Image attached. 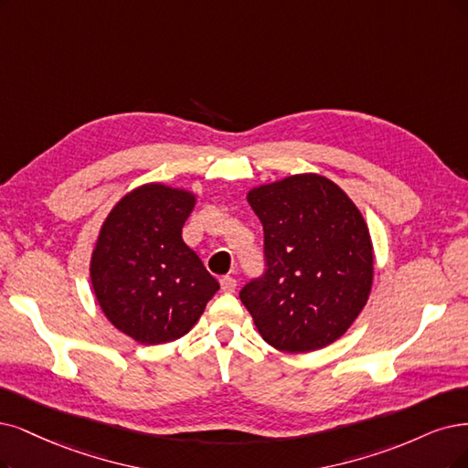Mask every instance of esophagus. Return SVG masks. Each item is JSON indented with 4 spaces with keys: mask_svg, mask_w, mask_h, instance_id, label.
<instances>
[{
    "mask_svg": "<svg viewBox=\"0 0 468 468\" xmlns=\"http://www.w3.org/2000/svg\"><path fill=\"white\" fill-rule=\"evenodd\" d=\"M219 285H221V291H223V292H235V289H237V280L229 278V275H225V278L219 280Z\"/></svg>",
    "mask_w": 468,
    "mask_h": 468,
    "instance_id": "34e87169",
    "label": "esophagus"
}]
</instances>
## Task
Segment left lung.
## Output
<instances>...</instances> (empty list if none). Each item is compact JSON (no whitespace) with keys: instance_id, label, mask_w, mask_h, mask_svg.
I'll list each match as a JSON object with an SVG mask.
<instances>
[{"instance_id":"left-lung-1","label":"left lung","mask_w":468,"mask_h":468,"mask_svg":"<svg viewBox=\"0 0 468 468\" xmlns=\"http://www.w3.org/2000/svg\"><path fill=\"white\" fill-rule=\"evenodd\" d=\"M266 270L239 297L271 347L308 353L339 339L365 308L372 240L343 190L316 173L252 188Z\"/></svg>"}]
</instances>
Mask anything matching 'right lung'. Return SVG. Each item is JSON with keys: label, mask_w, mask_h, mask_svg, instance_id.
<instances>
[{"label": "right lung", "mask_w": 468, "mask_h": 468, "mask_svg": "<svg viewBox=\"0 0 468 468\" xmlns=\"http://www.w3.org/2000/svg\"><path fill=\"white\" fill-rule=\"evenodd\" d=\"M195 197L164 185L134 188L100 231L90 278L103 314L144 345L185 335L219 289L181 237Z\"/></svg>", "instance_id": "right-lung-1"}]
</instances>
